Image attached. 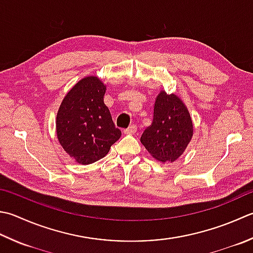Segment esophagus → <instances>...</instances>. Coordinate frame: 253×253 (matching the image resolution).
Instances as JSON below:
<instances>
[{"mask_svg": "<svg viewBox=\"0 0 253 253\" xmlns=\"http://www.w3.org/2000/svg\"><path fill=\"white\" fill-rule=\"evenodd\" d=\"M137 131V127L135 125H130L129 127L127 128V129L124 130V135H132V133H135Z\"/></svg>", "mask_w": 253, "mask_h": 253, "instance_id": "34e87169", "label": "esophagus"}]
</instances>
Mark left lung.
Returning <instances> with one entry per match:
<instances>
[{
    "mask_svg": "<svg viewBox=\"0 0 253 253\" xmlns=\"http://www.w3.org/2000/svg\"><path fill=\"white\" fill-rule=\"evenodd\" d=\"M193 128L191 114L180 96L161 90L155 101L151 125L143 131L140 141L153 159L171 163L189 146Z\"/></svg>",
    "mask_w": 253,
    "mask_h": 253,
    "instance_id": "8db88e82",
    "label": "left lung"
}]
</instances>
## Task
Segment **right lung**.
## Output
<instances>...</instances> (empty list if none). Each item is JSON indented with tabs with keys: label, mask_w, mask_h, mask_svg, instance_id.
I'll list each match as a JSON object with an SVG mask.
<instances>
[{
	"label": "right lung",
	"mask_w": 253,
	"mask_h": 253,
	"mask_svg": "<svg viewBox=\"0 0 253 253\" xmlns=\"http://www.w3.org/2000/svg\"><path fill=\"white\" fill-rule=\"evenodd\" d=\"M106 85L96 76L81 79L62 100L56 132L63 150L80 165L105 157L122 132L114 126L104 103Z\"/></svg>",
	"instance_id": "right-lung-1"
}]
</instances>
